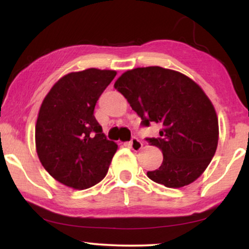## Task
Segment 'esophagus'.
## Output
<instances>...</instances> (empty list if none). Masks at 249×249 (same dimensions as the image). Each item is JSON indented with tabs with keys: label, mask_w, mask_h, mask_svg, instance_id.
I'll list each match as a JSON object with an SVG mask.
<instances>
[{
	"label": "esophagus",
	"mask_w": 249,
	"mask_h": 249,
	"mask_svg": "<svg viewBox=\"0 0 249 249\" xmlns=\"http://www.w3.org/2000/svg\"><path fill=\"white\" fill-rule=\"evenodd\" d=\"M129 146H130V148L134 152H138V151H141V149H142V142L139 141L138 138L134 137L130 142H129Z\"/></svg>",
	"instance_id": "esophagus-1"
}]
</instances>
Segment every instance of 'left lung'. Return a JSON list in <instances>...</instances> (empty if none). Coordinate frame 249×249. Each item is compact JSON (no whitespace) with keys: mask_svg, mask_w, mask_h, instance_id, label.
Returning <instances> with one entry per match:
<instances>
[{"mask_svg":"<svg viewBox=\"0 0 249 249\" xmlns=\"http://www.w3.org/2000/svg\"><path fill=\"white\" fill-rule=\"evenodd\" d=\"M114 88L127 98L142 125L158 124L160 137L146 138L162 151L153 181L180 188L195 181L215 154L219 121L212 102L193 79L162 67L136 68L121 74Z\"/></svg>","mask_w":249,"mask_h":249,"instance_id":"obj_1","label":"left lung"}]
</instances>
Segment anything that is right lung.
<instances>
[{"label":"right lung","mask_w":249,"mask_h":249,"mask_svg":"<svg viewBox=\"0 0 249 249\" xmlns=\"http://www.w3.org/2000/svg\"><path fill=\"white\" fill-rule=\"evenodd\" d=\"M117 74L90 68L60 78L40 105L36 152L44 169L70 188H90L104 179L118 149L94 117L97 100Z\"/></svg>","instance_id":"add662e5"}]
</instances>
